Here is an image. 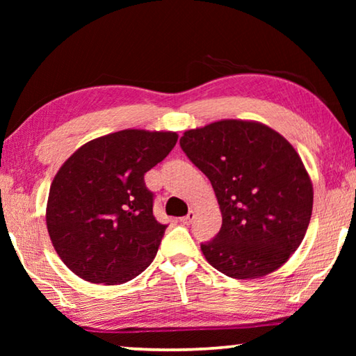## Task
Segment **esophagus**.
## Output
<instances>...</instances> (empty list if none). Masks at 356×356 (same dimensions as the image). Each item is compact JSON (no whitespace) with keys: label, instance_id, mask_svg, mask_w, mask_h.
I'll return each mask as SVG.
<instances>
[{"label":"esophagus","instance_id":"34e87169","mask_svg":"<svg viewBox=\"0 0 356 356\" xmlns=\"http://www.w3.org/2000/svg\"><path fill=\"white\" fill-rule=\"evenodd\" d=\"M195 212H193V210H190L188 213H186L185 216H182V218H180V221L184 222V225H190V222H193V220H195Z\"/></svg>","mask_w":356,"mask_h":356}]
</instances>
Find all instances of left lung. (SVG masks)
I'll return each instance as SVG.
<instances>
[{"label":"left lung","mask_w":356,"mask_h":356,"mask_svg":"<svg viewBox=\"0 0 356 356\" xmlns=\"http://www.w3.org/2000/svg\"><path fill=\"white\" fill-rule=\"evenodd\" d=\"M180 147L220 204V232L201 245L207 262L236 280L262 278L284 265L303 242L314 200L292 144L256 120L222 119L186 130Z\"/></svg>","instance_id":"left-lung-1"}]
</instances>
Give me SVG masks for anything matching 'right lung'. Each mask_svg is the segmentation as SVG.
I'll return each instance as SVG.
<instances>
[{
	"label": "right lung",
	"mask_w": 356,
	"mask_h": 356,
	"mask_svg": "<svg viewBox=\"0 0 356 356\" xmlns=\"http://www.w3.org/2000/svg\"><path fill=\"white\" fill-rule=\"evenodd\" d=\"M177 138L176 131L120 130L83 144L59 168L47 229L58 256L81 280L124 284L154 261L166 225L155 220L144 174Z\"/></svg>",
	"instance_id": "1"
}]
</instances>
